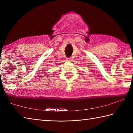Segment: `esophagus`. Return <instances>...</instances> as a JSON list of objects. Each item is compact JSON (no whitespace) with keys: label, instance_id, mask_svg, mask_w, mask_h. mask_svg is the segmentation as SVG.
<instances>
[{"label":"esophagus","instance_id":"34e87169","mask_svg":"<svg viewBox=\"0 0 133 133\" xmlns=\"http://www.w3.org/2000/svg\"><path fill=\"white\" fill-rule=\"evenodd\" d=\"M68 59V61H71V58H67Z\"/></svg>","mask_w":133,"mask_h":133}]
</instances>
